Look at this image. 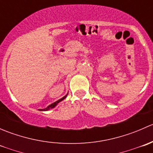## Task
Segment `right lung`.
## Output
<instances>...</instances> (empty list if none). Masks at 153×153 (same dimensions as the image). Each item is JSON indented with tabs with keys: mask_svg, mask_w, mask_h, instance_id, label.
I'll list each match as a JSON object with an SVG mask.
<instances>
[{
	"mask_svg": "<svg viewBox=\"0 0 153 153\" xmlns=\"http://www.w3.org/2000/svg\"><path fill=\"white\" fill-rule=\"evenodd\" d=\"M67 95H68V94H67V95H66L65 96L63 97L62 98H61V99L58 100V101H55V102L52 103V104H50V105L48 106L47 107H46V108H45V109H39V110H40V111H47V110H49V109H53L54 107H55V106H56L57 105H58V103H60V102H61V101H62L63 100L65 99L66 97L67 96Z\"/></svg>",
	"mask_w": 153,
	"mask_h": 153,
	"instance_id": "add662e5",
	"label": "right lung"
}]
</instances>
